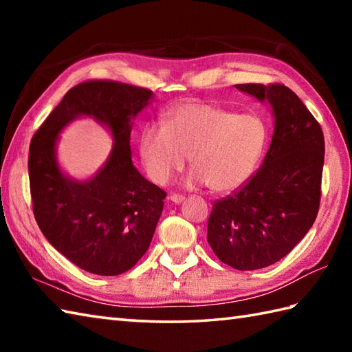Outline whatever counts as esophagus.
I'll return each mask as SVG.
<instances>
[{
	"mask_svg": "<svg viewBox=\"0 0 352 352\" xmlns=\"http://www.w3.org/2000/svg\"><path fill=\"white\" fill-rule=\"evenodd\" d=\"M169 199H170L174 204H182L183 201H184V197L177 195V193H172V195H169Z\"/></svg>",
	"mask_w": 352,
	"mask_h": 352,
	"instance_id": "34e87169",
	"label": "esophagus"
}]
</instances>
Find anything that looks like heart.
Returning <instances> with one entry per match:
<instances>
[{
    "mask_svg": "<svg viewBox=\"0 0 352 352\" xmlns=\"http://www.w3.org/2000/svg\"><path fill=\"white\" fill-rule=\"evenodd\" d=\"M267 125L256 113H236L214 104L188 101L166 113V124H148L140 133L139 153L157 184H166L190 159L188 188L208 184L231 192L250 180L265 153Z\"/></svg>",
    "mask_w": 352,
    "mask_h": 352,
    "instance_id": "1",
    "label": "heart"
}]
</instances>
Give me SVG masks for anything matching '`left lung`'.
<instances>
[{
	"label": "left lung",
	"instance_id": "1",
	"mask_svg": "<svg viewBox=\"0 0 352 352\" xmlns=\"http://www.w3.org/2000/svg\"><path fill=\"white\" fill-rule=\"evenodd\" d=\"M269 102L274 136L263 164L242 189L216 201L207 242L237 271L271 266L300 243L316 219L325 142L304 102L283 85H236Z\"/></svg>",
	"mask_w": 352,
	"mask_h": 352
}]
</instances>
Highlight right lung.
I'll return each mask as SVG.
<instances>
[{"instance_id":"obj_1","label":"right lung","mask_w":352,"mask_h":352,"mask_svg":"<svg viewBox=\"0 0 352 352\" xmlns=\"http://www.w3.org/2000/svg\"><path fill=\"white\" fill-rule=\"evenodd\" d=\"M144 87L85 81L66 92L30 144L33 212L47 241L85 271L113 276L138 263L153 241L166 198L133 164V121L153 101ZM91 117L114 139L107 163L87 181L65 175L56 159L60 133Z\"/></svg>"}]
</instances>
